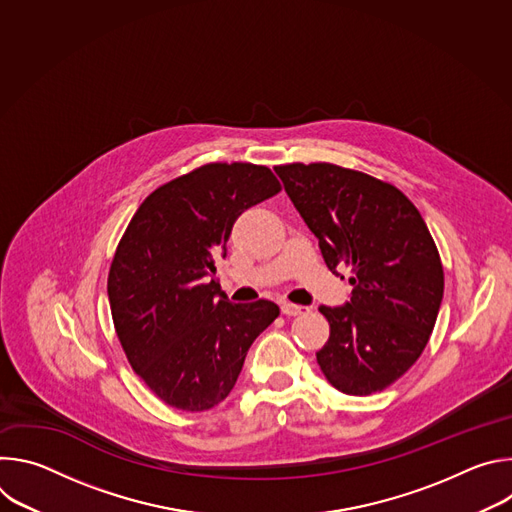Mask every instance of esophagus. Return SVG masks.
Masks as SVG:
<instances>
[{"label":"esophagus","instance_id":"obj_1","mask_svg":"<svg viewBox=\"0 0 512 512\" xmlns=\"http://www.w3.org/2000/svg\"><path fill=\"white\" fill-rule=\"evenodd\" d=\"M308 312H310V308H306V306L289 304V302L281 304V314H285V316H302V314H308Z\"/></svg>","mask_w":512,"mask_h":512}]
</instances>
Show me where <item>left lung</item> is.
<instances>
[{
	"mask_svg": "<svg viewBox=\"0 0 512 512\" xmlns=\"http://www.w3.org/2000/svg\"><path fill=\"white\" fill-rule=\"evenodd\" d=\"M275 174L318 239L332 273L352 267V294L320 306L330 338L316 352L346 395L383 391L423 352L444 298L440 253L419 210L395 186L334 164L277 166Z\"/></svg>",
	"mask_w": 512,
	"mask_h": 512,
	"instance_id": "1",
	"label": "left lung"
}]
</instances>
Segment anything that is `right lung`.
<instances>
[{"label": "right lung", "mask_w": 512, "mask_h": 512, "mask_svg": "<svg viewBox=\"0 0 512 512\" xmlns=\"http://www.w3.org/2000/svg\"><path fill=\"white\" fill-rule=\"evenodd\" d=\"M279 192L265 166L208 164L141 202L115 251L107 294L133 371L164 403L206 411L229 397L277 304H233L214 281L239 214Z\"/></svg>", "instance_id": "right-lung-1"}]
</instances>
